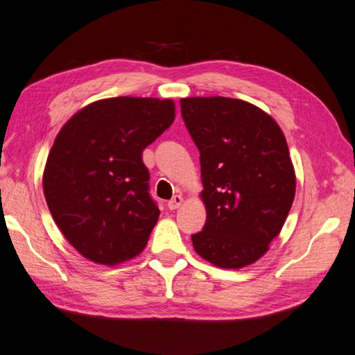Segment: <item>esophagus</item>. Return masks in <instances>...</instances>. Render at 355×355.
<instances>
[{
  "label": "esophagus",
  "instance_id": "obj_1",
  "mask_svg": "<svg viewBox=\"0 0 355 355\" xmlns=\"http://www.w3.org/2000/svg\"><path fill=\"white\" fill-rule=\"evenodd\" d=\"M182 202H184V198L180 196V195H176V196H173L170 200H168V209L170 210H178L180 205H182Z\"/></svg>",
  "mask_w": 355,
  "mask_h": 355
}]
</instances>
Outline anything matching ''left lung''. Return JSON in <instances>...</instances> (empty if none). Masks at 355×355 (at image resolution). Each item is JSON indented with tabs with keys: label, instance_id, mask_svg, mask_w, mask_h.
Here are the masks:
<instances>
[{
	"label": "left lung",
	"instance_id": "left-lung-1",
	"mask_svg": "<svg viewBox=\"0 0 355 355\" xmlns=\"http://www.w3.org/2000/svg\"><path fill=\"white\" fill-rule=\"evenodd\" d=\"M180 111L200 153L207 211L193 247L220 269H243L266 255L295 198L284 132L266 111L239 98L187 97Z\"/></svg>",
	"mask_w": 355,
	"mask_h": 355
}]
</instances>
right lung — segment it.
I'll list each match as a JSON object with an SVG mask.
<instances>
[{"mask_svg": "<svg viewBox=\"0 0 355 355\" xmlns=\"http://www.w3.org/2000/svg\"><path fill=\"white\" fill-rule=\"evenodd\" d=\"M175 117L171 98L125 96L86 105L62 126L43 191L60 232L83 258L116 266L145 249L160 211L142 153Z\"/></svg>", "mask_w": 355, "mask_h": 355, "instance_id": "obj_1", "label": "right lung"}]
</instances>
